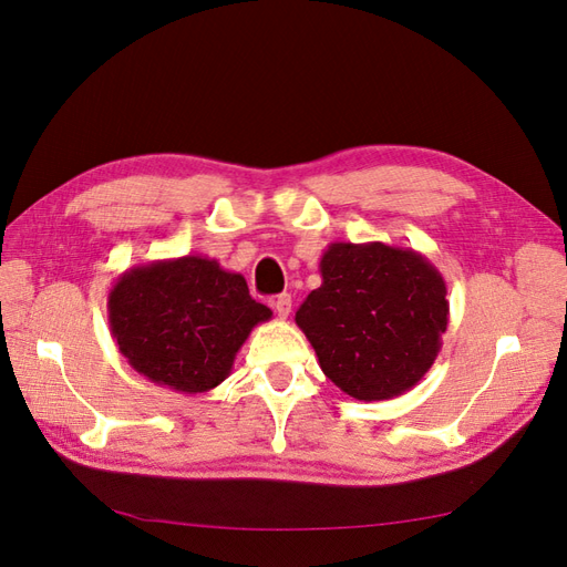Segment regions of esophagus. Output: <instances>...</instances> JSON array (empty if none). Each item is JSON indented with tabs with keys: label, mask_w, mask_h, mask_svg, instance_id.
Listing matches in <instances>:
<instances>
[{
	"label": "esophagus",
	"mask_w": 567,
	"mask_h": 567,
	"mask_svg": "<svg viewBox=\"0 0 567 567\" xmlns=\"http://www.w3.org/2000/svg\"><path fill=\"white\" fill-rule=\"evenodd\" d=\"M271 307H274V312H277L279 319H286L290 315V307H293V300H290L288 293H281V296L274 298Z\"/></svg>",
	"instance_id": "1"
}]
</instances>
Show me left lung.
I'll list each match as a JSON object with an SVG mask.
<instances>
[{"label": "left lung", "instance_id": "left-lung-1", "mask_svg": "<svg viewBox=\"0 0 567 567\" xmlns=\"http://www.w3.org/2000/svg\"><path fill=\"white\" fill-rule=\"evenodd\" d=\"M321 286L296 323L319 367L362 402L400 398L435 364L447 331V284L427 257L381 241L323 250Z\"/></svg>", "mask_w": 567, "mask_h": 567}]
</instances>
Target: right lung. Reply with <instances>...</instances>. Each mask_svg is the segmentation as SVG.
Listing matches in <instances>:
<instances>
[{"mask_svg":"<svg viewBox=\"0 0 567 567\" xmlns=\"http://www.w3.org/2000/svg\"><path fill=\"white\" fill-rule=\"evenodd\" d=\"M269 319L241 274L203 255L130 267L109 293L111 336L127 364L182 394L225 381L250 331Z\"/></svg>","mask_w":567,"mask_h":567,"instance_id":"obj_1","label":"right lung"}]
</instances>
